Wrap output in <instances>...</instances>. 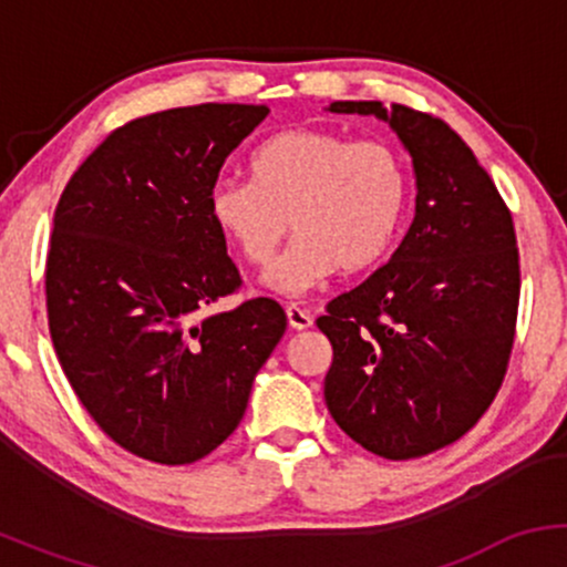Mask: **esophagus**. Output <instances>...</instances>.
<instances>
[{
    "label": "esophagus",
    "instance_id": "obj_1",
    "mask_svg": "<svg viewBox=\"0 0 567 567\" xmlns=\"http://www.w3.org/2000/svg\"><path fill=\"white\" fill-rule=\"evenodd\" d=\"M285 315H288V324L292 330H306V328H311V324H315L309 311H303L301 306H296V303H290L288 309H285Z\"/></svg>",
    "mask_w": 567,
    "mask_h": 567
}]
</instances>
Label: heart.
Wrapping results in <instances>:
<instances>
[{"label":"heart","instance_id":"1","mask_svg":"<svg viewBox=\"0 0 567 567\" xmlns=\"http://www.w3.org/2000/svg\"><path fill=\"white\" fill-rule=\"evenodd\" d=\"M247 167L250 181L210 186L207 216L258 269L271 264L292 220L298 239L266 275L279 296H303L338 266L349 275L370 269L405 220L408 167L386 141L292 127L258 143Z\"/></svg>","mask_w":567,"mask_h":567}]
</instances>
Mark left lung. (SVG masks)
<instances>
[{"label":"left lung","mask_w":567,"mask_h":567,"mask_svg":"<svg viewBox=\"0 0 567 567\" xmlns=\"http://www.w3.org/2000/svg\"><path fill=\"white\" fill-rule=\"evenodd\" d=\"M330 112L375 114L400 135L415 216L392 258L317 320L333 347L324 402L365 451L419 458L464 437L506 375L519 303L512 213L437 116L381 101H336Z\"/></svg>","instance_id":"obj_1"}]
</instances>
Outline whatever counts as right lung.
I'll return each instance as SVG.
<instances>
[{
	"label": "right lung",
	"instance_id": "1",
	"mask_svg": "<svg viewBox=\"0 0 567 567\" xmlns=\"http://www.w3.org/2000/svg\"><path fill=\"white\" fill-rule=\"evenodd\" d=\"M266 114L199 103L141 116L58 199L44 269L58 362L95 424L154 464H192L229 437L288 324L271 298L197 322L243 285L207 192Z\"/></svg>",
	"mask_w": 567,
	"mask_h": 567
}]
</instances>
